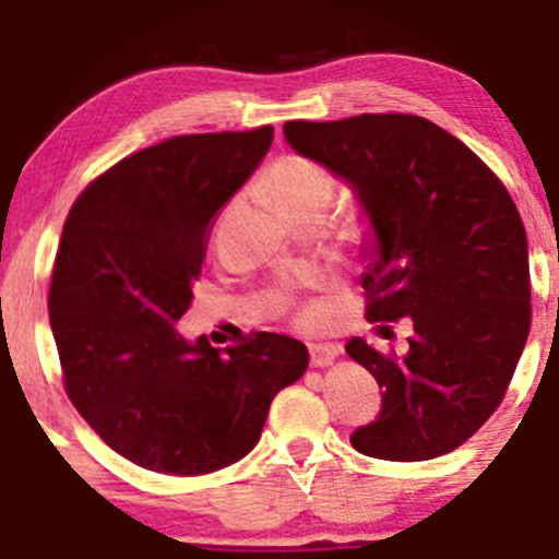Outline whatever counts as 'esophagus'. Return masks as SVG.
<instances>
[{"label": "esophagus", "instance_id": "esophagus-1", "mask_svg": "<svg viewBox=\"0 0 559 559\" xmlns=\"http://www.w3.org/2000/svg\"><path fill=\"white\" fill-rule=\"evenodd\" d=\"M342 355L338 344H312L310 346V362L312 368H329V365Z\"/></svg>", "mask_w": 559, "mask_h": 559}]
</instances>
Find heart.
<instances>
[{"instance_id": "1", "label": "heart", "mask_w": 559, "mask_h": 559, "mask_svg": "<svg viewBox=\"0 0 559 559\" xmlns=\"http://www.w3.org/2000/svg\"><path fill=\"white\" fill-rule=\"evenodd\" d=\"M265 186L271 191L275 207L284 213L288 221L301 215H325L331 207L333 194H336V181L323 165L301 155L278 157L271 168L265 170ZM320 312L316 307H307L301 320H316Z\"/></svg>"}]
</instances>
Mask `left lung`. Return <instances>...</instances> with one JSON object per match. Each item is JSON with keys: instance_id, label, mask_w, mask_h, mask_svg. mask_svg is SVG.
<instances>
[{"instance_id": "8db88e82", "label": "left lung", "mask_w": 559, "mask_h": 559, "mask_svg": "<svg viewBox=\"0 0 559 559\" xmlns=\"http://www.w3.org/2000/svg\"><path fill=\"white\" fill-rule=\"evenodd\" d=\"M294 152L355 191L370 223L360 284L370 323L409 320V349L346 355L383 391L357 452L420 463L452 452L502 402L531 331L528 241L515 202L444 128L418 115L284 123Z\"/></svg>"}]
</instances>
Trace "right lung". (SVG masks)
I'll return each instance as SVG.
<instances>
[{"label": "right lung", "instance_id": "obj_1", "mask_svg": "<svg viewBox=\"0 0 559 559\" xmlns=\"http://www.w3.org/2000/svg\"><path fill=\"white\" fill-rule=\"evenodd\" d=\"M273 128L194 133L141 150L75 199L57 249L52 325L70 402L107 447L168 476L239 463L310 352L254 333L215 349L181 336L217 210L258 170Z\"/></svg>", "mask_w": 559, "mask_h": 559}]
</instances>
